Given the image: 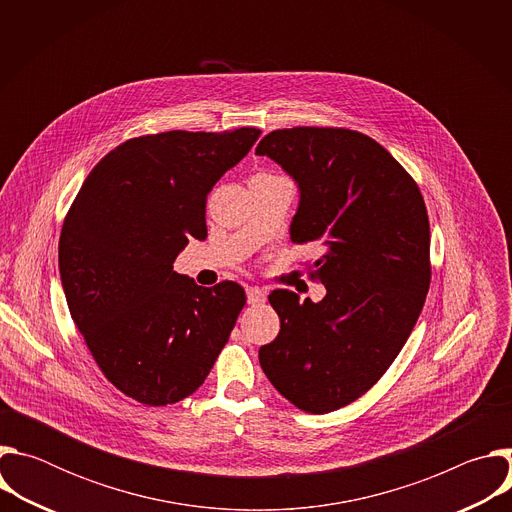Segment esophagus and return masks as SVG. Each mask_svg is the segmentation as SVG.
I'll return each mask as SVG.
<instances>
[{"label": "esophagus", "instance_id": "obj_1", "mask_svg": "<svg viewBox=\"0 0 512 512\" xmlns=\"http://www.w3.org/2000/svg\"><path fill=\"white\" fill-rule=\"evenodd\" d=\"M247 302L249 304H263L265 302V291L259 287H247Z\"/></svg>", "mask_w": 512, "mask_h": 512}]
</instances>
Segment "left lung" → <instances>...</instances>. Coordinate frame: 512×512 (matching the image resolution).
Instances as JSON below:
<instances>
[{"label":"left lung","mask_w":512,"mask_h":512,"mask_svg":"<svg viewBox=\"0 0 512 512\" xmlns=\"http://www.w3.org/2000/svg\"><path fill=\"white\" fill-rule=\"evenodd\" d=\"M300 186L289 233L324 255L314 304L275 289L277 338L259 348L271 385L306 413L336 411L367 393L407 342L431 281L429 218L417 182L373 137L344 127L267 133L255 150Z\"/></svg>","instance_id":"8db88e82"}]
</instances>
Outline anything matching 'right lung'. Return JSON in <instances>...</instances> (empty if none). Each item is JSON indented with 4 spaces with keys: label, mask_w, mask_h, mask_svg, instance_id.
Instances as JSON below:
<instances>
[{
    "label": "right lung",
    "mask_w": 512,
    "mask_h": 512,
    "mask_svg": "<svg viewBox=\"0 0 512 512\" xmlns=\"http://www.w3.org/2000/svg\"><path fill=\"white\" fill-rule=\"evenodd\" d=\"M261 129L164 131L123 141L87 176L58 241L68 312L101 373L162 407L208 377L247 302L235 281L196 285L174 271L206 237V196Z\"/></svg>",
    "instance_id": "add662e5"
}]
</instances>
